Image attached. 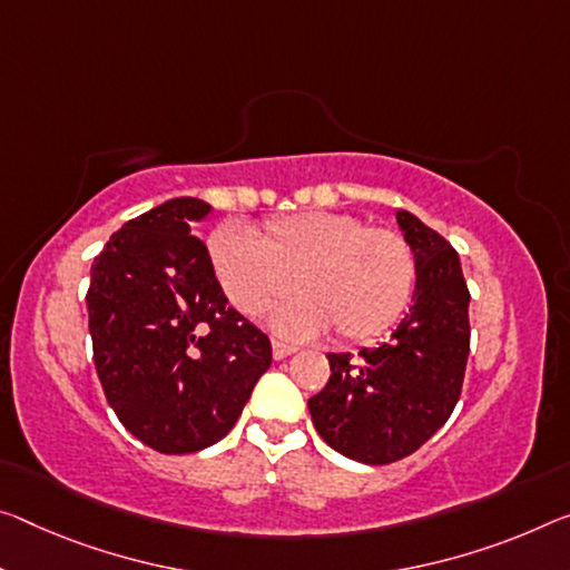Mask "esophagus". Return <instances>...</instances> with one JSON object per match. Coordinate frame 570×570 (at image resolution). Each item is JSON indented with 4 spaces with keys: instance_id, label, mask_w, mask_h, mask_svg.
I'll list each match as a JSON object with an SVG mask.
<instances>
[{
    "instance_id": "1",
    "label": "esophagus",
    "mask_w": 570,
    "mask_h": 570,
    "mask_svg": "<svg viewBox=\"0 0 570 570\" xmlns=\"http://www.w3.org/2000/svg\"><path fill=\"white\" fill-rule=\"evenodd\" d=\"M271 352H274V360H286L288 355H294L296 347L294 345H286V342L274 340V342H271Z\"/></svg>"
}]
</instances>
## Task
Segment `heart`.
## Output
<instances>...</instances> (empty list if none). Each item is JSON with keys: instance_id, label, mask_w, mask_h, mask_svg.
Wrapping results in <instances>:
<instances>
[{"instance_id": "obj_1", "label": "heart", "mask_w": 570, "mask_h": 570, "mask_svg": "<svg viewBox=\"0 0 570 570\" xmlns=\"http://www.w3.org/2000/svg\"><path fill=\"white\" fill-rule=\"evenodd\" d=\"M207 258L225 296L261 317L288 284L299 296L278 306L271 327L306 340L334 327L350 342L373 340L401 320L415 288V256L401 233L365 228L357 215L306 210L274 218L256 236L223 223L207 238Z\"/></svg>"}]
</instances>
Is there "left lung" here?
Masks as SVG:
<instances>
[{"mask_svg":"<svg viewBox=\"0 0 570 570\" xmlns=\"http://www.w3.org/2000/svg\"><path fill=\"white\" fill-rule=\"evenodd\" d=\"M415 256L413 304L385 342L330 352V383L309 399L314 429L342 456L391 464L444 426L469 357V292L459 253L409 210L395 213Z\"/></svg>","mask_w":570,"mask_h":570,"instance_id":"1","label":"left lung"}]
</instances>
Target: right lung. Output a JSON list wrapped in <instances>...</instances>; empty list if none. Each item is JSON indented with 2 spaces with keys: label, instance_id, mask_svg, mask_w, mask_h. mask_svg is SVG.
I'll return each mask as SVG.
<instances>
[{
  "label": "right lung",
  "instance_id": "obj_1",
  "mask_svg": "<svg viewBox=\"0 0 570 570\" xmlns=\"http://www.w3.org/2000/svg\"><path fill=\"white\" fill-rule=\"evenodd\" d=\"M200 197H175L121 225L90 266L88 330L106 401L161 454L213 446L271 365V342L228 304L197 223Z\"/></svg>",
  "mask_w": 570,
  "mask_h": 570
}]
</instances>
